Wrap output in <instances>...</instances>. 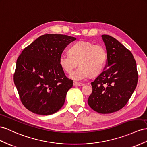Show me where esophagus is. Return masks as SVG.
Segmentation results:
<instances>
[{
  "label": "esophagus",
  "instance_id": "34e87169",
  "mask_svg": "<svg viewBox=\"0 0 147 147\" xmlns=\"http://www.w3.org/2000/svg\"><path fill=\"white\" fill-rule=\"evenodd\" d=\"M73 84L74 86H82L84 85V83H82V82H76V81L74 82Z\"/></svg>",
  "mask_w": 147,
  "mask_h": 147
}]
</instances>
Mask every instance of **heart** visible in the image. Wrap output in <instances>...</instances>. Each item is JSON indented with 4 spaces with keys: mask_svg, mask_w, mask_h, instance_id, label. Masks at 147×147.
I'll return each instance as SVG.
<instances>
[{
    "mask_svg": "<svg viewBox=\"0 0 147 147\" xmlns=\"http://www.w3.org/2000/svg\"><path fill=\"white\" fill-rule=\"evenodd\" d=\"M69 54L59 56V64L63 70L70 74L78 66L80 67L71 74L75 80H84L102 72L107 61V51L102 45H94L86 41H79L71 46Z\"/></svg>",
    "mask_w": 147,
    "mask_h": 147,
    "instance_id": "1",
    "label": "heart"
}]
</instances>
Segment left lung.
<instances>
[{"mask_svg":"<svg viewBox=\"0 0 147 147\" xmlns=\"http://www.w3.org/2000/svg\"><path fill=\"white\" fill-rule=\"evenodd\" d=\"M107 50L104 71L91 82L88 102L94 111L110 114L125 106L136 88L138 74L131 51L114 37L102 35Z\"/></svg>","mask_w":147,"mask_h":147,"instance_id":"obj_1","label":"left lung"}]
</instances>
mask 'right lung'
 Instances as JSON below:
<instances>
[{
  "label": "right lung",
  "instance_id": "right-lung-1",
  "mask_svg": "<svg viewBox=\"0 0 147 147\" xmlns=\"http://www.w3.org/2000/svg\"><path fill=\"white\" fill-rule=\"evenodd\" d=\"M73 36L46 34L25 47L17 60L13 81L22 104L39 115H50L65 104L73 81L59 64V56Z\"/></svg>",
  "mask_w": 147,
  "mask_h": 147
}]
</instances>
